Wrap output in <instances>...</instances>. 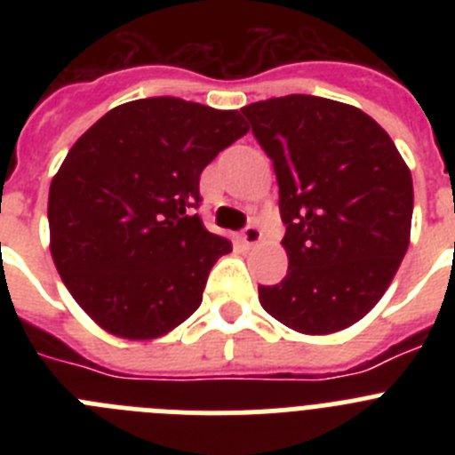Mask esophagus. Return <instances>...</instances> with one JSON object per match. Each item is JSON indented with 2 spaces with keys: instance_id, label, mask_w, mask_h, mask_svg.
Returning <instances> with one entry per match:
<instances>
[{
  "instance_id": "obj_1",
  "label": "esophagus",
  "mask_w": 455,
  "mask_h": 455,
  "mask_svg": "<svg viewBox=\"0 0 455 455\" xmlns=\"http://www.w3.org/2000/svg\"><path fill=\"white\" fill-rule=\"evenodd\" d=\"M259 241H262V232H259V228H257V225H248L246 230L241 232V243H243L246 248L257 246Z\"/></svg>"
}]
</instances>
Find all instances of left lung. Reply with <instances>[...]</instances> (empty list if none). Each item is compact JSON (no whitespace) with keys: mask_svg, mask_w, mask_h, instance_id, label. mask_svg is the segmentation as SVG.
I'll return each mask as SVG.
<instances>
[{"mask_svg":"<svg viewBox=\"0 0 455 455\" xmlns=\"http://www.w3.org/2000/svg\"><path fill=\"white\" fill-rule=\"evenodd\" d=\"M241 114L275 168L287 225V275L259 287V303L303 335L344 331L383 299L408 251L410 168L387 132L351 104L287 95Z\"/></svg>","mask_w":455,"mask_h":455,"instance_id":"8db88e82","label":"left lung"}]
</instances>
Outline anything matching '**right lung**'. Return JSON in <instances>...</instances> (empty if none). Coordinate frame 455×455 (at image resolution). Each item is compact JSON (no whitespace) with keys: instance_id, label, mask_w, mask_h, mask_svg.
Masks as SVG:
<instances>
[{"instance_id":"obj_1","label":"right lung","mask_w":455,"mask_h":455,"mask_svg":"<svg viewBox=\"0 0 455 455\" xmlns=\"http://www.w3.org/2000/svg\"><path fill=\"white\" fill-rule=\"evenodd\" d=\"M246 132L239 111L148 98L111 108L70 148L50 187V251L102 331L156 339L200 307L232 251L193 214L200 175Z\"/></svg>"}]
</instances>
